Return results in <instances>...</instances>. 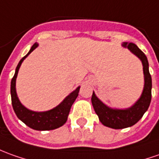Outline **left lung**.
<instances>
[{"label": "left lung", "instance_id": "1", "mask_svg": "<svg viewBox=\"0 0 159 159\" xmlns=\"http://www.w3.org/2000/svg\"><path fill=\"white\" fill-rule=\"evenodd\" d=\"M125 48H128L130 52L139 57L142 61L144 75V86L142 95L131 107L125 110L111 109L99 100L93 91L91 102L99 120L102 125L112 129H125L137 124L146 112L152 100V76L149 72V63L144 53L132 43H123Z\"/></svg>", "mask_w": 159, "mask_h": 159}]
</instances>
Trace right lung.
Here are the masks:
<instances>
[{
	"mask_svg": "<svg viewBox=\"0 0 159 159\" xmlns=\"http://www.w3.org/2000/svg\"><path fill=\"white\" fill-rule=\"evenodd\" d=\"M37 46H38V43H34L32 46V48H30V52L20 59V61H19L18 65L16 67L15 75L13 76L11 80V88H10L12 105H13V109L17 117L31 129H36V130H50V129H57L65 124L68 119V116H69L71 106L78 96L80 87H77L59 105H57L50 111L36 112V111H30L25 106H23L20 103L16 94V77H17L19 69L21 65V62Z\"/></svg>",
	"mask_w": 159,
	"mask_h": 159,
	"instance_id": "obj_1",
	"label": "right lung"
}]
</instances>
